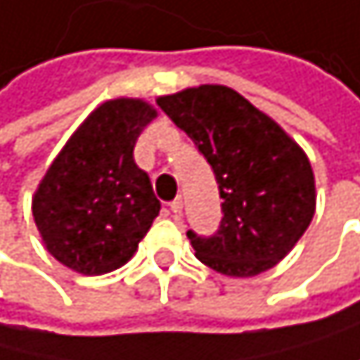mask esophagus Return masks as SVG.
<instances>
[{"label": "esophagus", "instance_id": "34e87169", "mask_svg": "<svg viewBox=\"0 0 360 360\" xmlns=\"http://www.w3.org/2000/svg\"><path fill=\"white\" fill-rule=\"evenodd\" d=\"M181 210H184V199H181V197H176V199L170 203V212H172L174 217H179V214H181Z\"/></svg>", "mask_w": 360, "mask_h": 360}]
</instances>
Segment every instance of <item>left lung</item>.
Masks as SVG:
<instances>
[{"mask_svg":"<svg viewBox=\"0 0 360 360\" xmlns=\"http://www.w3.org/2000/svg\"><path fill=\"white\" fill-rule=\"evenodd\" d=\"M214 172L221 224L188 230L195 255L226 276H257L297 245L314 217V174L303 150L274 121L226 86L159 97Z\"/></svg>","mask_w":360,"mask_h":360,"instance_id":"left-lung-1","label":"left lung"}]
</instances>
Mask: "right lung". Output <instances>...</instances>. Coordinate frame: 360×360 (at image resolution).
Returning a JSON list of instances; mask_svg holds the SVG:
<instances>
[{"mask_svg":"<svg viewBox=\"0 0 360 360\" xmlns=\"http://www.w3.org/2000/svg\"><path fill=\"white\" fill-rule=\"evenodd\" d=\"M157 117L139 99L105 101L70 136L32 199L41 239L59 263L88 276L121 268L161 210L132 150Z\"/></svg>","mask_w":360,"mask_h":360,"instance_id":"add662e5","label":"right lung"}]
</instances>
